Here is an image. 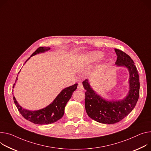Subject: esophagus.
<instances>
[{"label": "esophagus", "mask_w": 151, "mask_h": 151, "mask_svg": "<svg viewBox=\"0 0 151 151\" xmlns=\"http://www.w3.org/2000/svg\"><path fill=\"white\" fill-rule=\"evenodd\" d=\"M78 89L81 90V91H83L84 90V87L83 86V84L82 83H79L78 84Z\"/></svg>", "instance_id": "obj_1"}]
</instances>
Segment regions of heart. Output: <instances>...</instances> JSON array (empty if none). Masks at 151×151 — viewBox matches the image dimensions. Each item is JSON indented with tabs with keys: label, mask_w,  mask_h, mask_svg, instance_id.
Returning <instances> with one entry per match:
<instances>
[{
	"label": "heart",
	"mask_w": 151,
	"mask_h": 151,
	"mask_svg": "<svg viewBox=\"0 0 151 151\" xmlns=\"http://www.w3.org/2000/svg\"><path fill=\"white\" fill-rule=\"evenodd\" d=\"M104 54L101 51H92L86 54L84 58L85 60H89L91 62H96L101 60Z\"/></svg>",
	"instance_id": "obj_1"
}]
</instances>
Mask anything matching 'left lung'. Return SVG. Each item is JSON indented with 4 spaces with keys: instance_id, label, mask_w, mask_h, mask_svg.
Listing matches in <instances>:
<instances>
[{
    "instance_id": "obj_1",
    "label": "left lung",
    "mask_w": 151,
    "mask_h": 151,
    "mask_svg": "<svg viewBox=\"0 0 151 151\" xmlns=\"http://www.w3.org/2000/svg\"><path fill=\"white\" fill-rule=\"evenodd\" d=\"M117 55L115 64L128 70L129 90L125 98L120 100L103 98L90 86L88 79L83 82L86 91L85 107L88 116L92 119L104 124H113L127 117L134 108L139 98V76L133 60L124 52L114 49Z\"/></svg>"
}]
</instances>
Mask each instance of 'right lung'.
<instances>
[{"mask_svg": "<svg viewBox=\"0 0 151 151\" xmlns=\"http://www.w3.org/2000/svg\"><path fill=\"white\" fill-rule=\"evenodd\" d=\"M50 49V47H40L26 61L24 64L32 56L40 53H44ZM19 73L18 74H19ZM17 77L16 78V83L18 79ZM15 85L16 84H14L12 87L13 88H14ZM77 86L78 84H75L73 86L64 88L51 104L45 108L38 109V110L32 111L23 108L22 106L19 105L16 98L14 96V94L13 100L20 113L26 120L38 125L50 124V123L58 121L63 116L65 106L67 102L71 98L73 91L76 90Z\"/></svg>", "mask_w": 151, "mask_h": 151, "instance_id": "obj_1", "label": "right lung"}]
</instances>
